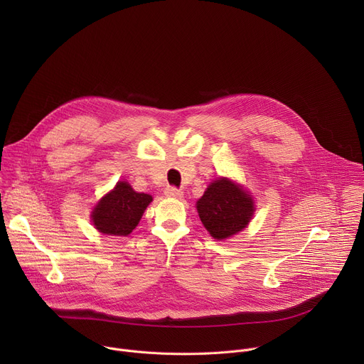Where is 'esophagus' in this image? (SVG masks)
Masks as SVG:
<instances>
[{"label": "esophagus", "instance_id": "1", "mask_svg": "<svg viewBox=\"0 0 364 364\" xmlns=\"http://www.w3.org/2000/svg\"><path fill=\"white\" fill-rule=\"evenodd\" d=\"M164 194H166L167 197H173V198H181V197H183V191H181L180 188H177V187H173V186L167 187V188L164 190Z\"/></svg>", "mask_w": 364, "mask_h": 364}]
</instances>
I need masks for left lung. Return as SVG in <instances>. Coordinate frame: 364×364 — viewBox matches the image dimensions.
Returning <instances> with one entry per match:
<instances>
[{"mask_svg": "<svg viewBox=\"0 0 364 364\" xmlns=\"http://www.w3.org/2000/svg\"><path fill=\"white\" fill-rule=\"evenodd\" d=\"M200 220L215 239H228L249 223L255 205L252 197L228 178L213 181L197 201Z\"/></svg>", "mask_w": 364, "mask_h": 364, "instance_id": "left-lung-1", "label": "left lung"}]
</instances>
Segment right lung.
Segmentation results:
<instances>
[{
  "mask_svg": "<svg viewBox=\"0 0 364 364\" xmlns=\"http://www.w3.org/2000/svg\"><path fill=\"white\" fill-rule=\"evenodd\" d=\"M151 201L149 194L136 193L128 183L119 181L96 204L92 212L93 225L103 235L128 236Z\"/></svg>",
  "mask_w": 364,
  "mask_h": 364,
  "instance_id": "1",
  "label": "right lung"
}]
</instances>
